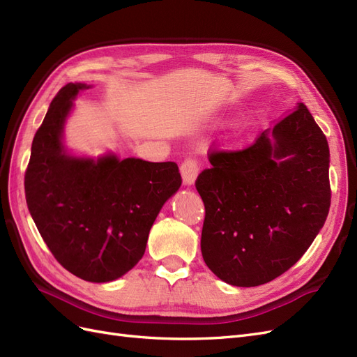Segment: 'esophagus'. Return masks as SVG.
<instances>
[{"instance_id":"1","label":"esophagus","mask_w":357,"mask_h":357,"mask_svg":"<svg viewBox=\"0 0 357 357\" xmlns=\"http://www.w3.org/2000/svg\"><path fill=\"white\" fill-rule=\"evenodd\" d=\"M180 172H181V177H183V181H185V185H193L198 177V172H199L198 160L193 158L185 159L180 165Z\"/></svg>"}]
</instances>
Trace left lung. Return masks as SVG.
Masks as SVG:
<instances>
[{
    "instance_id": "1",
    "label": "left lung",
    "mask_w": 357,
    "mask_h": 357,
    "mask_svg": "<svg viewBox=\"0 0 357 357\" xmlns=\"http://www.w3.org/2000/svg\"><path fill=\"white\" fill-rule=\"evenodd\" d=\"M241 150L208 153L195 186L204 201L201 252L232 286L265 284L302 257L331 207L329 146L305 104Z\"/></svg>"
}]
</instances>
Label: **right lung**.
Segmentation results:
<instances>
[{"instance_id": "1", "label": "right lung", "mask_w": 357, "mask_h": 357, "mask_svg": "<svg viewBox=\"0 0 357 357\" xmlns=\"http://www.w3.org/2000/svg\"><path fill=\"white\" fill-rule=\"evenodd\" d=\"M84 88L70 83L53 98L32 139L25 198L56 261L86 282L105 283L143 257L150 228L181 177L176 162L68 156L62 126L71 100Z\"/></svg>"}]
</instances>
